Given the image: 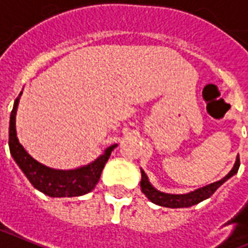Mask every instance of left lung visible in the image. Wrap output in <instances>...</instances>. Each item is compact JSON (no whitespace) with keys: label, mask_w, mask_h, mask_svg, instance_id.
Listing matches in <instances>:
<instances>
[{"label":"left lung","mask_w":248,"mask_h":248,"mask_svg":"<svg viewBox=\"0 0 248 248\" xmlns=\"http://www.w3.org/2000/svg\"><path fill=\"white\" fill-rule=\"evenodd\" d=\"M239 155L237 156V160L234 162V166L232 168L228 174L225 175L224 178H221L220 181H216V182L209 183L207 186L200 187L195 191L187 192V194H166V192L158 191L157 188H155L151 182H149L148 177L144 173V170L140 169L141 171V181H140V188L141 192L144 194L147 198H148L152 203L157 204V205H161V207L166 208H188L191 205H195V204L203 202V200L208 199L213 195V192L216 191L217 188L225 183L229 178H232L233 175H235L238 173V169H239Z\"/></svg>","instance_id":"8db88e82"}]
</instances>
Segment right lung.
I'll use <instances>...</instances> for the list:
<instances>
[{
	"mask_svg": "<svg viewBox=\"0 0 248 248\" xmlns=\"http://www.w3.org/2000/svg\"><path fill=\"white\" fill-rule=\"evenodd\" d=\"M22 92L15 99L14 107L10 114V124H9V148L10 155L20 168L24 175L31 182L35 188L43 194L52 198H73V196H82L88 194L97 185L103 171L104 166L110 157L113 149L118 144L108 147L101 156L88 165H83L77 169L61 170L53 169L49 166L43 165L41 162L36 161L31 155L23 148L16 137L15 128V117L18 109L19 99Z\"/></svg>",
	"mask_w": 248,
	"mask_h": 248,
	"instance_id": "right-lung-1",
	"label": "right lung"
}]
</instances>
